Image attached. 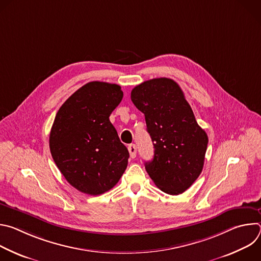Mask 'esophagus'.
<instances>
[{
	"instance_id": "34e87169",
	"label": "esophagus",
	"mask_w": 261,
	"mask_h": 261,
	"mask_svg": "<svg viewBox=\"0 0 261 261\" xmlns=\"http://www.w3.org/2000/svg\"><path fill=\"white\" fill-rule=\"evenodd\" d=\"M128 151H129V153H130V157L132 158V159H134L135 157H136V151H137V148H136V145L135 144H130L129 146H128Z\"/></svg>"
}]
</instances>
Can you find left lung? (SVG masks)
I'll return each mask as SVG.
<instances>
[{"instance_id": "1", "label": "left lung", "mask_w": 261, "mask_h": 261, "mask_svg": "<svg viewBox=\"0 0 261 261\" xmlns=\"http://www.w3.org/2000/svg\"><path fill=\"white\" fill-rule=\"evenodd\" d=\"M131 100L144 114L155 148L146 172L161 191L185 192L202 171L208 138L181 89L170 79H154L136 86Z\"/></svg>"}]
</instances>
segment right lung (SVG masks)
Returning <instances> with one entry per match:
<instances>
[{
  "instance_id": "1",
  "label": "right lung",
  "mask_w": 261,
  "mask_h": 261,
  "mask_svg": "<svg viewBox=\"0 0 261 261\" xmlns=\"http://www.w3.org/2000/svg\"><path fill=\"white\" fill-rule=\"evenodd\" d=\"M122 99L120 86L91 82L57 113L50 153L67 181L83 193L100 195L110 190L127 168L129 152L109 121Z\"/></svg>"
}]
</instances>
